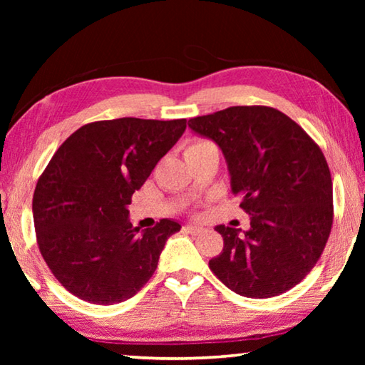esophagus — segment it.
<instances>
[{"mask_svg": "<svg viewBox=\"0 0 365 365\" xmlns=\"http://www.w3.org/2000/svg\"><path fill=\"white\" fill-rule=\"evenodd\" d=\"M185 230H187L191 235H200V233L205 232V228L200 227V225H187V227H185Z\"/></svg>", "mask_w": 365, "mask_h": 365, "instance_id": "1", "label": "esophagus"}]
</instances>
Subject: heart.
Here are the masks:
<instances>
[{"label":"heart","instance_id":"1","mask_svg":"<svg viewBox=\"0 0 365 365\" xmlns=\"http://www.w3.org/2000/svg\"><path fill=\"white\" fill-rule=\"evenodd\" d=\"M209 143H211V141H207V140H202V138H195V140H190L188 143H187V146H185V154L190 153V151L200 150V148L206 146V145H209Z\"/></svg>","mask_w":365,"mask_h":365}]
</instances>
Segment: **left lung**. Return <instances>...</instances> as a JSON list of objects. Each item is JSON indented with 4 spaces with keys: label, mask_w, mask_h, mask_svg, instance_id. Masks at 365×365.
Segmentation results:
<instances>
[{
    "label": "left lung",
    "mask_w": 365,
    "mask_h": 365,
    "mask_svg": "<svg viewBox=\"0 0 365 365\" xmlns=\"http://www.w3.org/2000/svg\"><path fill=\"white\" fill-rule=\"evenodd\" d=\"M188 127L214 140L232 191L251 228L217 225L224 250L209 269L232 292L274 298L304 279L322 256L333 224V183L322 150L294 120L269 106H232L193 117Z\"/></svg>",
    "instance_id": "1"
}]
</instances>
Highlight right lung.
I'll use <instances>...</instances> for the list:
<instances>
[{"label": "right lung", "instance_id": "add662e5", "mask_svg": "<svg viewBox=\"0 0 365 365\" xmlns=\"http://www.w3.org/2000/svg\"><path fill=\"white\" fill-rule=\"evenodd\" d=\"M185 128L187 119L90 122L53 154L36 182L32 211L38 250L67 292L109 306L151 279L180 224L160 219L140 235L127 206Z\"/></svg>", "mask_w": 365, "mask_h": 365}]
</instances>
